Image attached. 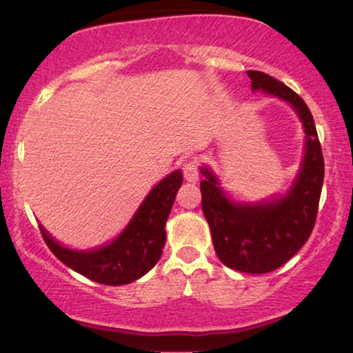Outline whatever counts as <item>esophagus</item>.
I'll list each match as a JSON object with an SVG mask.
<instances>
[{"instance_id": "34e87169", "label": "esophagus", "mask_w": 353, "mask_h": 353, "mask_svg": "<svg viewBox=\"0 0 353 353\" xmlns=\"http://www.w3.org/2000/svg\"><path fill=\"white\" fill-rule=\"evenodd\" d=\"M182 172H184L185 181L189 182H197L199 181V165H197L196 161H188L182 168Z\"/></svg>"}]
</instances>
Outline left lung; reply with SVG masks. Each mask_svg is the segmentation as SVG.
<instances>
[{
	"mask_svg": "<svg viewBox=\"0 0 353 353\" xmlns=\"http://www.w3.org/2000/svg\"><path fill=\"white\" fill-rule=\"evenodd\" d=\"M252 89L281 98L301 117L305 154L285 196L257 204L232 202L208 168L201 172L202 212L209 222L214 249L222 264L245 274H267L285 264L309 241L319 212L323 182V156L314 117L303 99L289 86L261 71H247Z\"/></svg>",
	"mask_w": 353,
	"mask_h": 353,
	"instance_id": "8db88e82",
	"label": "left lung"
}]
</instances>
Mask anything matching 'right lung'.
Here are the masks:
<instances>
[{"instance_id":"1","label":"right lung","mask_w":353,"mask_h":353,"mask_svg":"<svg viewBox=\"0 0 353 353\" xmlns=\"http://www.w3.org/2000/svg\"><path fill=\"white\" fill-rule=\"evenodd\" d=\"M181 184L179 169L161 181L111 244L92 250H72L58 244L41 228L44 242L63 264L91 281L104 285L134 282L161 259L165 244V221Z\"/></svg>"}]
</instances>
